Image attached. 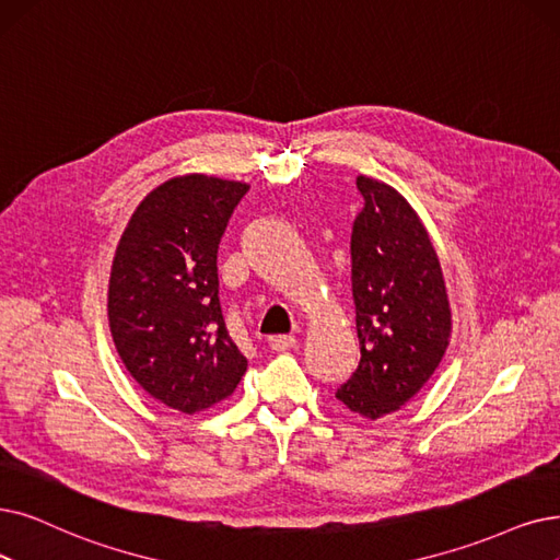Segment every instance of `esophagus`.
<instances>
[{
  "label": "esophagus",
  "instance_id": "obj_1",
  "mask_svg": "<svg viewBox=\"0 0 560 560\" xmlns=\"http://www.w3.org/2000/svg\"><path fill=\"white\" fill-rule=\"evenodd\" d=\"M268 345H271L273 351H287V349L296 347V338L294 335H273V338L268 340Z\"/></svg>",
  "mask_w": 560,
  "mask_h": 560
}]
</instances>
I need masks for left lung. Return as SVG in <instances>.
I'll return each mask as SVG.
<instances>
[{"instance_id":"obj_1","label":"left lung","mask_w":560,"mask_h":560,"mask_svg":"<svg viewBox=\"0 0 560 560\" xmlns=\"http://www.w3.org/2000/svg\"><path fill=\"white\" fill-rule=\"evenodd\" d=\"M363 209L351 228V296L361 363L335 393L382 418L430 382L451 338V305L434 245L395 188L358 176Z\"/></svg>"}]
</instances>
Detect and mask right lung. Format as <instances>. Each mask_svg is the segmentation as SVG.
<instances>
[{
	"mask_svg": "<svg viewBox=\"0 0 560 560\" xmlns=\"http://www.w3.org/2000/svg\"><path fill=\"white\" fill-rule=\"evenodd\" d=\"M248 190L207 174L170 178L142 199L112 261V340L132 378L182 413L230 397L248 370L222 317L215 264Z\"/></svg>",
	"mask_w": 560,
	"mask_h": 560,
	"instance_id": "obj_1",
	"label": "right lung"
}]
</instances>
